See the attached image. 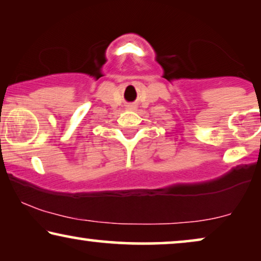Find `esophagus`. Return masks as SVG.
<instances>
[{"mask_svg":"<svg viewBox=\"0 0 261 261\" xmlns=\"http://www.w3.org/2000/svg\"><path fill=\"white\" fill-rule=\"evenodd\" d=\"M126 109H127V110H130V111H134V110H136L137 108H136V105H135V104H130V105H127V106H126Z\"/></svg>","mask_w":261,"mask_h":261,"instance_id":"1","label":"esophagus"}]
</instances>
